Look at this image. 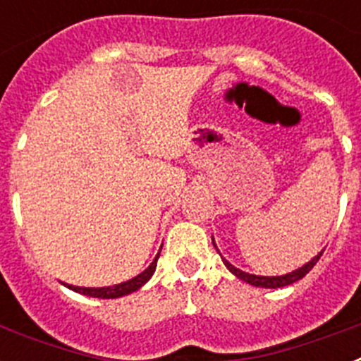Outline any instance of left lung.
<instances>
[{
    "mask_svg": "<svg viewBox=\"0 0 361 361\" xmlns=\"http://www.w3.org/2000/svg\"><path fill=\"white\" fill-rule=\"evenodd\" d=\"M213 245H215V242H213ZM324 253V251H322ZM322 253H318L317 257L312 258L311 262H307L305 266H302L300 269L293 271V273H288V275H282V276H257V275H250V273H244V271L237 269L235 266H231V264L226 260V258H222V262L226 264V267H228L229 271H231L233 275L237 276V279L244 280V282L251 283V286H257V288H271V289H276V288H283V286H289V283L296 282V280L304 279L305 275H307L309 271L314 267V264L320 260Z\"/></svg>",
    "mask_w": 361,
    "mask_h": 361,
    "instance_id": "8db88e82",
    "label": "left lung"
}]
</instances>
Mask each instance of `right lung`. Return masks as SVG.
I'll list each match as a JSON object with an SVG mask.
<instances>
[{"label":"right lung","instance_id":"obj_1","mask_svg":"<svg viewBox=\"0 0 361 361\" xmlns=\"http://www.w3.org/2000/svg\"><path fill=\"white\" fill-rule=\"evenodd\" d=\"M157 258L159 255L155 257L152 264L148 266V269H145L141 275H137L135 279L128 280V282H123L119 286H114V288H99V289H90V288H75V286H66L68 289L75 293H81V295L86 296H94V298H119V296L130 295V293L137 291L139 288H142L149 279H152L153 271L157 267Z\"/></svg>","mask_w":361,"mask_h":361}]
</instances>
